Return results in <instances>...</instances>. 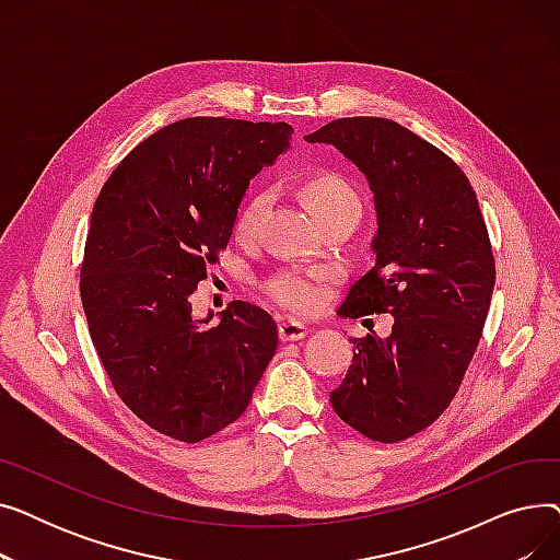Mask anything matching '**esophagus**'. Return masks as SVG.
Masks as SVG:
<instances>
[{
    "mask_svg": "<svg viewBox=\"0 0 560 560\" xmlns=\"http://www.w3.org/2000/svg\"><path fill=\"white\" fill-rule=\"evenodd\" d=\"M308 334V329L302 325L298 319H290V317H281L279 319V338L281 340H302Z\"/></svg>",
    "mask_w": 560,
    "mask_h": 560,
    "instance_id": "1",
    "label": "esophagus"
}]
</instances>
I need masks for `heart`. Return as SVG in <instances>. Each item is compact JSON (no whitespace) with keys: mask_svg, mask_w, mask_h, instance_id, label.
<instances>
[{"mask_svg":"<svg viewBox=\"0 0 560 560\" xmlns=\"http://www.w3.org/2000/svg\"><path fill=\"white\" fill-rule=\"evenodd\" d=\"M302 195L308 203L311 213L315 215V220L338 213V211L359 209L357 190L351 188L340 174H334V172L308 174L302 182ZM265 206H268V192L265 190L254 192L243 203V209L238 211V215H235V222H233V231L238 238H247V235H252L256 220L265 211ZM265 292H268V298L272 302H277L279 306L298 311V313H308L319 300V292H317L315 283H311L306 277H302L298 272H283V275L275 277L272 281H268V285H265Z\"/></svg>","mask_w":560,"mask_h":560,"instance_id":"heart-1","label":"heart"}]
</instances>
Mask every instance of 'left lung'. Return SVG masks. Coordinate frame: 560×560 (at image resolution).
<instances>
[{
	"label": "left lung",
	"mask_w": 560,
	"mask_h": 560,
	"mask_svg": "<svg viewBox=\"0 0 560 560\" xmlns=\"http://www.w3.org/2000/svg\"><path fill=\"white\" fill-rule=\"evenodd\" d=\"M306 142L334 144L374 192L376 262L338 313L395 322L388 338H354L331 406L365 438L399 443L443 416L486 325L494 258L477 192L447 154L386 117H342Z\"/></svg>",
	"instance_id": "8db88e82"
}]
</instances>
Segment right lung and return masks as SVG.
<instances>
[{
  "label": "right lung",
  "mask_w": 560,
  "mask_h": 560,
  "mask_svg": "<svg viewBox=\"0 0 560 560\" xmlns=\"http://www.w3.org/2000/svg\"><path fill=\"white\" fill-rule=\"evenodd\" d=\"M290 133L285 122L186 117L131 150L93 206L79 281L93 345L117 397L182 443L238 420L277 351L262 308L238 300L211 322L190 298L226 249L249 179Z\"/></svg>",
  "instance_id": "1"
}]
</instances>
